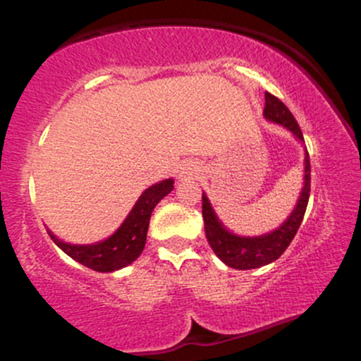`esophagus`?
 Returning <instances> with one entry per match:
<instances>
[{
    "label": "esophagus",
    "mask_w": 361,
    "mask_h": 361,
    "mask_svg": "<svg viewBox=\"0 0 361 361\" xmlns=\"http://www.w3.org/2000/svg\"><path fill=\"white\" fill-rule=\"evenodd\" d=\"M185 173V175H192V173H193V168H188V171H183Z\"/></svg>",
    "instance_id": "obj_1"
}]
</instances>
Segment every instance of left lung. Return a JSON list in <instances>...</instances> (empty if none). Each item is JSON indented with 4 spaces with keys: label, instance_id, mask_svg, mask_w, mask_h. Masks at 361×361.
<instances>
[{
    "label": "left lung",
    "instance_id": "left-lung-1",
    "mask_svg": "<svg viewBox=\"0 0 361 361\" xmlns=\"http://www.w3.org/2000/svg\"><path fill=\"white\" fill-rule=\"evenodd\" d=\"M264 117L271 122L280 123L287 127L297 139L304 140L302 130L297 123L295 117L292 115L285 103L273 97L271 93H264ZM310 193V161L309 154H305V176H304V188H302L300 198L297 202L295 210L292 215L283 222V226L273 231L270 234L258 235V238H241V235L231 234L226 231V227L219 222L215 217L212 207L204 195L202 197V215L205 221V235L215 255L221 258L227 267L235 268V270H251V268H259L271 261L279 259L283 251L287 250L288 244L295 238L299 231L302 219H304L305 209L309 204Z\"/></svg>",
    "mask_w": 361,
    "mask_h": 361
}]
</instances>
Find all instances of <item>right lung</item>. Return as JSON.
I'll list each match as a JSON object with an SVG mask.
<instances>
[{"label":"right lung","mask_w":361,"mask_h":361,"mask_svg":"<svg viewBox=\"0 0 361 361\" xmlns=\"http://www.w3.org/2000/svg\"><path fill=\"white\" fill-rule=\"evenodd\" d=\"M173 190V180H164L156 183L140 195L137 204L127 215L122 226L114 235L105 241L90 246H74V244L62 243L49 231V235L57 246L74 261L85 264L94 271L109 273L127 267L132 261L139 258L146 246L149 219L152 210L161 198H164Z\"/></svg>","instance_id":"right-lung-1"}]
</instances>
